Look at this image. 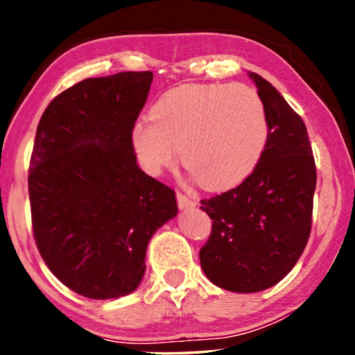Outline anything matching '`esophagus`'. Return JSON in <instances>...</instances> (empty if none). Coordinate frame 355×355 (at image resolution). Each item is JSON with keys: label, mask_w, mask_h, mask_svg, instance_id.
I'll return each instance as SVG.
<instances>
[{"label": "esophagus", "mask_w": 355, "mask_h": 355, "mask_svg": "<svg viewBox=\"0 0 355 355\" xmlns=\"http://www.w3.org/2000/svg\"><path fill=\"white\" fill-rule=\"evenodd\" d=\"M177 202H178V207L182 209L194 208L197 205V202L194 199H191V197L182 194V192H178V194H177Z\"/></svg>", "instance_id": "obj_1"}]
</instances>
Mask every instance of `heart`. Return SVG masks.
I'll return each mask as SVG.
<instances>
[{
	"instance_id": "obj_1",
	"label": "heart",
	"mask_w": 355,
	"mask_h": 355,
	"mask_svg": "<svg viewBox=\"0 0 355 355\" xmlns=\"http://www.w3.org/2000/svg\"><path fill=\"white\" fill-rule=\"evenodd\" d=\"M137 120L131 141L144 169L159 175L180 159L203 188L235 186L255 169L268 142L260 95L245 84H183Z\"/></svg>"
}]
</instances>
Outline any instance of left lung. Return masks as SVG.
<instances>
[{"instance_id":"1","label":"left lung","mask_w":355,"mask_h":355,"mask_svg":"<svg viewBox=\"0 0 355 355\" xmlns=\"http://www.w3.org/2000/svg\"><path fill=\"white\" fill-rule=\"evenodd\" d=\"M268 116V142L254 172L227 192L202 200L213 230L200 249L209 282L233 293L268 290L307 245L316 167L307 128L271 83L248 71Z\"/></svg>"}]
</instances>
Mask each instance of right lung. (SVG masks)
I'll list each match as a JSON object with an SVG mask.
<instances>
[{
  "mask_svg": "<svg viewBox=\"0 0 355 355\" xmlns=\"http://www.w3.org/2000/svg\"><path fill=\"white\" fill-rule=\"evenodd\" d=\"M152 71L87 78L46 106L28 188L46 266L89 299L133 293L148 241L178 213L175 192L137 166L131 133Z\"/></svg>",
  "mask_w": 355,
  "mask_h": 355,
  "instance_id": "right-lung-1",
  "label": "right lung"
}]
</instances>
